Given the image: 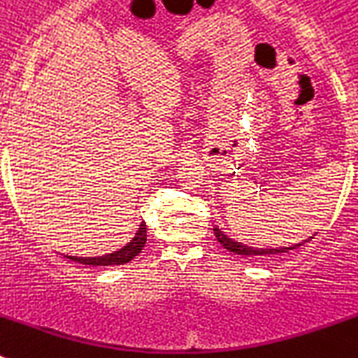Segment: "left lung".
<instances>
[{
    "label": "left lung",
    "mask_w": 358,
    "mask_h": 358,
    "mask_svg": "<svg viewBox=\"0 0 358 358\" xmlns=\"http://www.w3.org/2000/svg\"><path fill=\"white\" fill-rule=\"evenodd\" d=\"M215 236L216 240L220 242L222 245H224L227 251H231V253L235 255H244V257H262V255H266V257H269V255H278V253H287V251H291V249H296L300 248L302 244H306V242H309V240H304V242H300V244H295V248H282V249H255V248H248V245L240 244V242H235V240H231L229 236L224 235L218 227H215Z\"/></svg>",
    "instance_id": "obj_1"
}]
</instances>
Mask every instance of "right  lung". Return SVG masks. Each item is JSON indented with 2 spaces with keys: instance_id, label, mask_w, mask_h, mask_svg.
<instances>
[{
  "instance_id": "obj_1",
  "label": "right lung",
  "mask_w": 358,
  "mask_h": 358,
  "mask_svg": "<svg viewBox=\"0 0 358 358\" xmlns=\"http://www.w3.org/2000/svg\"><path fill=\"white\" fill-rule=\"evenodd\" d=\"M145 242H147V227L145 224H142L140 225V229H138L136 236H134V238L131 240L125 248L116 251V253L105 255V257H98V258H76V257H69V258L78 264H85V266H120V264L131 262V260H133L140 251H142Z\"/></svg>"
}]
</instances>
